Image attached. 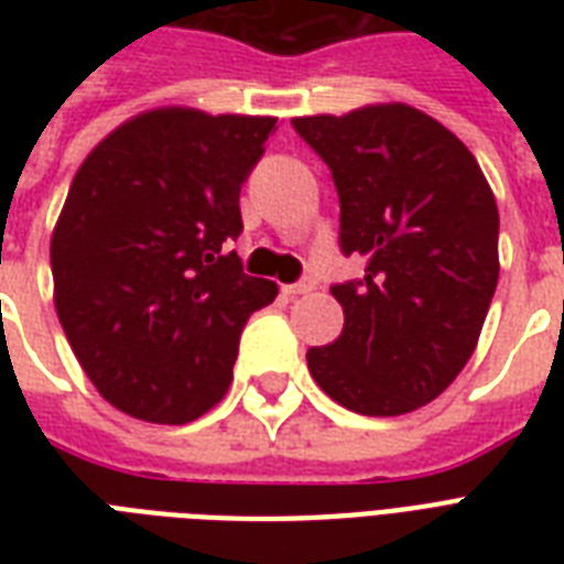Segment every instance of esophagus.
Instances as JSON below:
<instances>
[{
    "label": "esophagus",
    "instance_id": "1",
    "mask_svg": "<svg viewBox=\"0 0 564 564\" xmlns=\"http://www.w3.org/2000/svg\"><path fill=\"white\" fill-rule=\"evenodd\" d=\"M313 290H316V283L313 281L286 283V286H283V295H286V299H299V295H307V292H313Z\"/></svg>",
    "mask_w": 564,
    "mask_h": 564
}]
</instances>
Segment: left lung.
<instances>
[{
    "label": "left lung",
    "mask_w": 564,
    "mask_h": 564,
    "mask_svg": "<svg viewBox=\"0 0 564 564\" xmlns=\"http://www.w3.org/2000/svg\"><path fill=\"white\" fill-rule=\"evenodd\" d=\"M339 193V248L360 281L330 286L345 327L307 366L360 415L430 403L471 360L498 286V204L480 163L427 113L392 101L299 117Z\"/></svg>",
    "instance_id": "obj_1"
}]
</instances>
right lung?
I'll list each match as a JSON object with an SVG mask.
<instances>
[{
    "label": "right lung",
    "mask_w": 564,
    "mask_h": 564,
    "mask_svg": "<svg viewBox=\"0 0 564 564\" xmlns=\"http://www.w3.org/2000/svg\"><path fill=\"white\" fill-rule=\"evenodd\" d=\"M274 122L145 110L75 172L48 248L55 310L84 375L126 415L187 424L216 406L248 316L278 295L228 251Z\"/></svg>",
    "instance_id": "right-lung-1"
}]
</instances>
